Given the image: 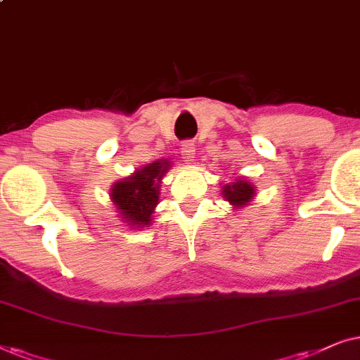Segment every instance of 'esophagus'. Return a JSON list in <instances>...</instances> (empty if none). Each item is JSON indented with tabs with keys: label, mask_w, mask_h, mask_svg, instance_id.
Returning a JSON list of instances; mask_svg holds the SVG:
<instances>
[{
	"label": "esophagus",
	"mask_w": 360,
	"mask_h": 360,
	"mask_svg": "<svg viewBox=\"0 0 360 360\" xmlns=\"http://www.w3.org/2000/svg\"><path fill=\"white\" fill-rule=\"evenodd\" d=\"M181 158L186 165H191V161H194L195 158V146L193 141H184L183 146H181Z\"/></svg>",
	"instance_id": "esophagus-1"
}]
</instances>
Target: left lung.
<instances>
[{
    "label": "left lung",
    "instance_id": "obj_1",
    "mask_svg": "<svg viewBox=\"0 0 360 360\" xmlns=\"http://www.w3.org/2000/svg\"><path fill=\"white\" fill-rule=\"evenodd\" d=\"M220 194H222V198L227 200L233 209L238 210L252 202L257 194V189H255V184L250 183V181L245 179V177L238 176L233 183L224 184Z\"/></svg>",
    "mask_w": 360,
    "mask_h": 360
}]
</instances>
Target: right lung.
I'll use <instances>...</instances> for the list:
<instances>
[{"instance_id": "1", "label": "right lung", "mask_w": 360, "mask_h": 360, "mask_svg": "<svg viewBox=\"0 0 360 360\" xmlns=\"http://www.w3.org/2000/svg\"><path fill=\"white\" fill-rule=\"evenodd\" d=\"M171 166L169 160L153 161L112 186L110 200L124 225L135 230L151 227L162 177Z\"/></svg>"}]
</instances>
